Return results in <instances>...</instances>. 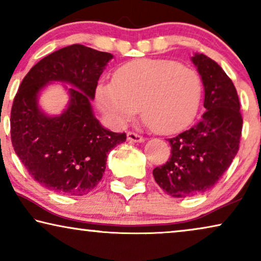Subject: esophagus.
I'll use <instances>...</instances> for the list:
<instances>
[{"mask_svg":"<svg viewBox=\"0 0 261 261\" xmlns=\"http://www.w3.org/2000/svg\"><path fill=\"white\" fill-rule=\"evenodd\" d=\"M127 140L130 142H142L145 140V138L141 137V135H139L138 133H134V132H128Z\"/></svg>","mask_w":261,"mask_h":261,"instance_id":"34e87169","label":"esophagus"}]
</instances>
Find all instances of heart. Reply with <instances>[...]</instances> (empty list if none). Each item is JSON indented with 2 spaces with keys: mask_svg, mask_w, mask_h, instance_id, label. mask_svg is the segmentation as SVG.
I'll use <instances>...</instances> for the list:
<instances>
[{
  "mask_svg": "<svg viewBox=\"0 0 261 261\" xmlns=\"http://www.w3.org/2000/svg\"><path fill=\"white\" fill-rule=\"evenodd\" d=\"M202 95L201 78L195 70L167 59H138L124 64L113 83L101 84V108L123 123L141 108L142 119L156 133L183 129L194 120Z\"/></svg>",
  "mask_w": 261,
  "mask_h": 261,
  "instance_id": "b5f03b06",
  "label": "heart"
}]
</instances>
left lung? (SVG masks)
Instances as JSON below:
<instances>
[{"label": "left lung", "instance_id": "left-lung-1", "mask_svg": "<svg viewBox=\"0 0 261 261\" xmlns=\"http://www.w3.org/2000/svg\"><path fill=\"white\" fill-rule=\"evenodd\" d=\"M192 62L204 85L202 119L167 139L171 155L153 170L156 184L172 197H190L215 185L239 151L242 116L233 82L215 60L195 55Z\"/></svg>", "mask_w": 261, "mask_h": 261}]
</instances>
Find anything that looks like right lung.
<instances>
[{"label":"right lung","instance_id":"obj_1","mask_svg":"<svg viewBox=\"0 0 261 261\" xmlns=\"http://www.w3.org/2000/svg\"><path fill=\"white\" fill-rule=\"evenodd\" d=\"M110 53L73 44L46 56L21 82L10 112V139L28 173L42 187L62 195L83 196L102 179L107 154L126 141V133L103 128L92 114L98 78ZM52 80L74 86L62 116L46 117L37 92Z\"/></svg>","mask_w":261,"mask_h":261}]
</instances>
